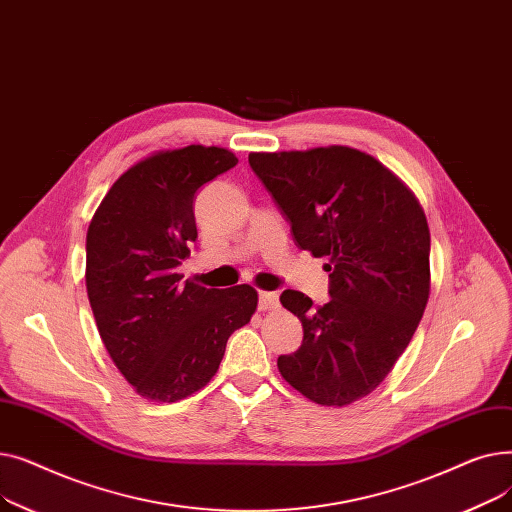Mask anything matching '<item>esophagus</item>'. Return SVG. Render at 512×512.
I'll list each match as a JSON object with an SVG mask.
<instances>
[{
	"instance_id": "1",
	"label": "esophagus",
	"mask_w": 512,
	"mask_h": 512,
	"mask_svg": "<svg viewBox=\"0 0 512 512\" xmlns=\"http://www.w3.org/2000/svg\"><path fill=\"white\" fill-rule=\"evenodd\" d=\"M280 307V299L276 292H261L259 294V309L261 311H274Z\"/></svg>"
}]
</instances>
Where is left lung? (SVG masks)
Masks as SVG:
<instances>
[{"label":"left lung","instance_id":"obj_1","mask_svg":"<svg viewBox=\"0 0 512 512\" xmlns=\"http://www.w3.org/2000/svg\"><path fill=\"white\" fill-rule=\"evenodd\" d=\"M249 164L297 245L328 257L330 303L282 292L305 336L278 369L321 407L351 405L386 380L423 317L432 288L423 207L392 170L353 147L261 151Z\"/></svg>","mask_w":512,"mask_h":512}]
</instances>
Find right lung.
I'll list each match as a JSON object with an SVG mask.
<instances>
[{
    "label": "right lung",
    "instance_id": "1",
    "mask_svg": "<svg viewBox=\"0 0 512 512\" xmlns=\"http://www.w3.org/2000/svg\"><path fill=\"white\" fill-rule=\"evenodd\" d=\"M224 147L161 149L105 193L87 230V294L99 336L139 396L176 402L218 371L230 334L257 311V290L182 282L197 238L199 186L234 168Z\"/></svg>",
    "mask_w": 512,
    "mask_h": 512
}]
</instances>
